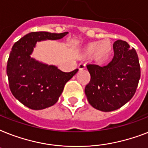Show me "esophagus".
<instances>
[{
	"instance_id": "34e87169",
	"label": "esophagus",
	"mask_w": 148,
	"mask_h": 148,
	"mask_svg": "<svg viewBox=\"0 0 148 148\" xmlns=\"http://www.w3.org/2000/svg\"><path fill=\"white\" fill-rule=\"evenodd\" d=\"M85 67H86L85 64H84V63H81V64L78 65L79 70H84V68H85Z\"/></svg>"
}]
</instances>
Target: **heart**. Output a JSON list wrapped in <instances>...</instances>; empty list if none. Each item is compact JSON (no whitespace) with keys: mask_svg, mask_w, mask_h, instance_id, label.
<instances>
[{"mask_svg":"<svg viewBox=\"0 0 148 148\" xmlns=\"http://www.w3.org/2000/svg\"><path fill=\"white\" fill-rule=\"evenodd\" d=\"M112 51V45L109 40H103L101 41H94L89 43L84 50L86 55H92L95 53L98 60L108 58Z\"/></svg>","mask_w":148,"mask_h":148,"instance_id":"1","label":"heart"}]
</instances>
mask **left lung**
I'll return each instance as SVG.
<instances>
[{
  "instance_id": "1",
  "label": "left lung",
  "mask_w": 148,
  "mask_h": 148,
  "mask_svg": "<svg viewBox=\"0 0 148 148\" xmlns=\"http://www.w3.org/2000/svg\"><path fill=\"white\" fill-rule=\"evenodd\" d=\"M114 55L108 65L88 64L90 81L85 95L93 108L108 112L121 108L135 94L140 77L138 56L124 40L113 45Z\"/></svg>"
}]
</instances>
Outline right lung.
I'll use <instances>...</instances> for the list:
<instances>
[{"label": "right lung", "mask_w": 148, "mask_h": 148, "mask_svg": "<svg viewBox=\"0 0 148 148\" xmlns=\"http://www.w3.org/2000/svg\"><path fill=\"white\" fill-rule=\"evenodd\" d=\"M67 34L31 32L13 46L7 65L9 87L15 98L24 106L32 110L53 106L62 94L65 84L78 71L76 69L65 73L54 65H48L31 57L37 42L59 40Z\"/></svg>", "instance_id": "1"}]
</instances>
